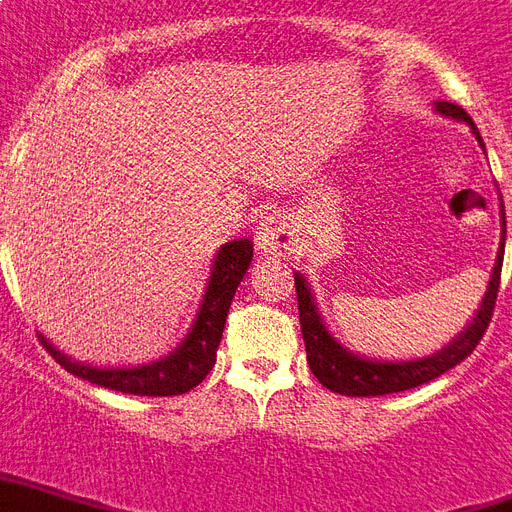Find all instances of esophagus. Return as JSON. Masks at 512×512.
Segmentation results:
<instances>
[{
    "mask_svg": "<svg viewBox=\"0 0 512 512\" xmlns=\"http://www.w3.org/2000/svg\"><path fill=\"white\" fill-rule=\"evenodd\" d=\"M292 241H295V230H292L287 214L273 212L257 225V249L260 252L282 255L292 247Z\"/></svg>",
    "mask_w": 512,
    "mask_h": 512,
    "instance_id": "34e87169",
    "label": "esophagus"
}]
</instances>
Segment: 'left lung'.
I'll use <instances>...</instances> for the list:
<instances>
[{
	"instance_id": "obj_1",
	"label": "left lung",
	"mask_w": 512,
	"mask_h": 512,
	"mask_svg": "<svg viewBox=\"0 0 512 512\" xmlns=\"http://www.w3.org/2000/svg\"><path fill=\"white\" fill-rule=\"evenodd\" d=\"M440 115L456 117L464 120L467 126L475 131V123L462 107H456L451 101H438L435 104ZM478 142L481 134L475 131ZM502 220H505V206H502ZM502 255H505V222H502V247H499L497 265L491 273L489 290L483 298L478 314H475L473 325L467 327L451 346H446L432 357L424 360H411V362H373L362 360L357 354H349L343 349L341 343L333 341V335L327 333V327L322 325L308 282L303 276H295V292H298V314H300V330H303V341H306V357L311 373L319 378V384L327 386L330 392L346 397H378V395H392V392H405L413 386H421L432 381V378L443 376L446 370L470 357L473 349L481 343L483 333L489 330V322L494 317V306H497V292H499V276H502Z\"/></svg>"
}]
</instances>
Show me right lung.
<instances>
[{
  "instance_id": "right-lung-1",
  "label": "right lung",
  "mask_w": 512,
  "mask_h": 512,
  "mask_svg": "<svg viewBox=\"0 0 512 512\" xmlns=\"http://www.w3.org/2000/svg\"><path fill=\"white\" fill-rule=\"evenodd\" d=\"M249 263H252V241L249 239L228 241L220 249V255L214 257L212 279L206 287L204 303L198 308L193 330L187 333L179 349L171 351L163 360L152 362V365H142V368H91V365L72 362L66 354L53 349L45 338H42V346L50 351V357L61 368L69 370L72 376L91 381V384L107 386V389L126 392V395H185L209 376V370L217 362V346H220L222 330H225L230 300L239 290Z\"/></svg>"
}]
</instances>
